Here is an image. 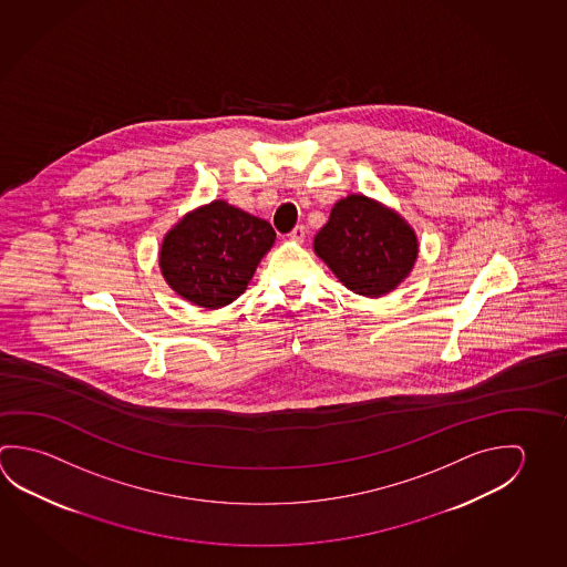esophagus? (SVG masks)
<instances>
[{
  "instance_id": "obj_1",
  "label": "esophagus",
  "mask_w": 567,
  "mask_h": 567,
  "mask_svg": "<svg viewBox=\"0 0 567 567\" xmlns=\"http://www.w3.org/2000/svg\"><path fill=\"white\" fill-rule=\"evenodd\" d=\"M307 237V227L305 225H297L295 229L290 230V235H288V239L295 240V243H302Z\"/></svg>"
}]
</instances>
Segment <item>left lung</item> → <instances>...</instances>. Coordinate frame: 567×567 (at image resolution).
<instances>
[{"mask_svg": "<svg viewBox=\"0 0 567 567\" xmlns=\"http://www.w3.org/2000/svg\"><path fill=\"white\" fill-rule=\"evenodd\" d=\"M315 252L352 292L378 298L406 279L417 257L414 229L396 210L348 195L315 237Z\"/></svg>", "mask_w": 567, "mask_h": 567, "instance_id": "left-lung-1", "label": "left lung"}]
</instances>
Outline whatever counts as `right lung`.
Returning <instances> with one entry per match:
<instances>
[{"mask_svg":"<svg viewBox=\"0 0 567 567\" xmlns=\"http://www.w3.org/2000/svg\"><path fill=\"white\" fill-rule=\"evenodd\" d=\"M270 223L225 200L187 213L161 245L163 277L197 307H227L247 290L260 259L275 245Z\"/></svg>","mask_w":567,"mask_h":567,"instance_id":"right-lung-1","label":"right lung"}]
</instances>
